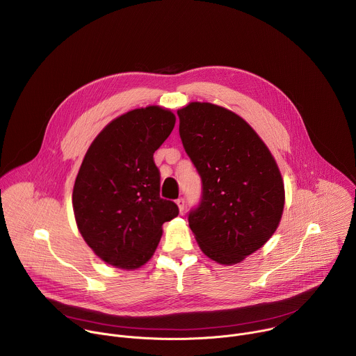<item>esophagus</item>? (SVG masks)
I'll list each match as a JSON object with an SVG mask.
<instances>
[{"label":"esophagus","mask_w":356,"mask_h":356,"mask_svg":"<svg viewBox=\"0 0 356 356\" xmlns=\"http://www.w3.org/2000/svg\"><path fill=\"white\" fill-rule=\"evenodd\" d=\"M176 204H177V207H179V211H180V213H183L184 206H186V201H184V198H179V200L176 201Z\"/></svg>","instance_id":"1"}]
</instances>
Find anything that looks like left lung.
<instances>
[{"instance_id": "8db88e82", "label": "left lung", "mask_w": 356, "mask_h": 356, "mask_svg": "<svg viewBox=\"0 0 356 356\" xmlns=\"http://www.w3.org/2000/svg\"><path fill=\"white\" fill-rule=\"evenodd\" d=\"M186 154L202 181L188 225L204 255L242 262L275 234L284 209V183L269 147L238 114L194 103L177 110Z\"/></svg>"}]
</instances>
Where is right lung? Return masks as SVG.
I'll list each match as a JSON object with an SVG mask.
<instances>
[{
    "label": "right lung",
    "mask_w": 356,
    "mask_h": 356,
    "mask_svg": "<svg viewBox=\"0 0 356 356\" xmlns=\"http://www.w3.org/2000/svg\"><path fill=\"white\" fill-rule=\"evenodd\" d=\"M176 124L159 106L128 111L113 120L91 142L73 187L77 228L106 264L134 270L158 248L162 225L179 214L163 200L155 150Z\"/></svg>",
    "instance_id": "add662e5"
}]
</instances>
